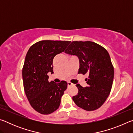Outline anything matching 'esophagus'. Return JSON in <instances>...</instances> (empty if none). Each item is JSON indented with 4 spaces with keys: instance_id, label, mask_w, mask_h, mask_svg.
<instances>
[{
    "instance_id": "esophagus-1",
    "label": "esophagus",
    "mask_w": 133,
    "mask_h": 133,
    "mask_svg": "<svg viewBox=\"0 0 133 133\" xmlns=\"http://www.w3.org/2000/svg\"><path fill=\"white\" fill-rule=\"evenodd\" d=\"M67 85H68L69 86H70V85H73V83H71V82H67Z\"/></svg>"
}]
</instances>
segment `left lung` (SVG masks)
<instances>
[{
    "mask_svg": "<svg viewBox=\"0 0 133 133\" xmlns=\"http://www.w3.org/2000/svg\"><path fill=\"white\" fill-rule=\"evenodd\" d=\"M65 53L77 56L79 59L78 74H87V87L76 84L78 91L73 97L75 104L86 111L98 109L104 104L111 91L114 67L106 49L90 41H73Z\"/></svg>",
    "mask_w": 133,
    "mask_h": 133,
    "instance_id": "8db88e82",
    "label": "left lung"
}]
</instances>
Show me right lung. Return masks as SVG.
<instances>
[{
	"instance_id": "1",
	"label": "right lung",
	"mask_w": 133,
	"mask_h": 133,
	"mask_svg": "<svg viewBox=\"0 0 133 133\" xmlns=\"http://www.w3.org/2000/svg\"><path fill=\"white\" fill-rule=\"evenodd\" d=\"M70 42L42 40L33 44L26 54L22 69L24 92L31 106L40 114H51L60 106L67 83L49 82L48 74L53 73L54 57Z\"/></svg>"
}]
</instances>
